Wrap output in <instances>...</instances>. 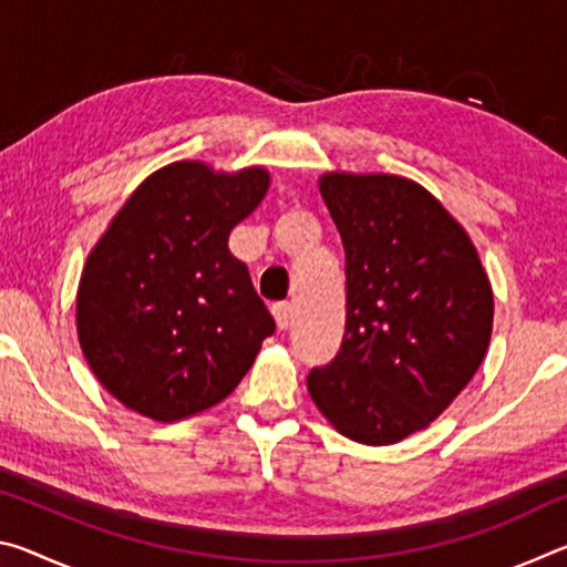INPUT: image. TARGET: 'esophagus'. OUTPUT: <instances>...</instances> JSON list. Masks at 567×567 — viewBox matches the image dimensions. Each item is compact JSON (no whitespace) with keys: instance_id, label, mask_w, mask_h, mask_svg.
Returning <instances> with one entry per match:
<instances>
[{"instance_id":"34e87169","label":"esophagus","mask_w":567,"mask_h":567,"mask_svg":"<svg viewBox=\"0 0 567 567\" xmlns=\"http://www.w3.org/2000/svg\"><path fill=\"white\" fill-rule=\"evenodd\" d=\"M272 318L277 322V330H287L292 322V305L290 302H277L272 307Z\"/></svg>"}]
</instances>
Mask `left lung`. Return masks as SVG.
<instances>
[{"label":"left lung","instance_id":"1","mask_svg":"<svg viewBox=\"0 0 567 567\" xmlns=\"http://www.w3.org/2000/svg\"><path fill=\"white\" fill-rule=\"evenodd\" d=\"M320 195L344 247V334L307 375L340 435L395 445L450 408L485 360L493 287L473 239L415 179L324 172Z\"/></svg>","mask_w":567,"mask_h":567}]
</instances>
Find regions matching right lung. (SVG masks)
<instances>
[{"label":"right lung","mask_w":567,"mask_h":567,"mask_svg":"<svg viewBox=\"0 0 567 567\" xmlns=\"http://www.w3.org/2000/svg\"><path fill=\"white\" fill-rule=\"evenodd\" d=\"M267 189L260 165L172 162L132 192L92 247L76 338L124 408L185 420L223 402L252 368L275 322L227 239Z\"/></svg>","instance_id":"obj_1"}]
</instances>
